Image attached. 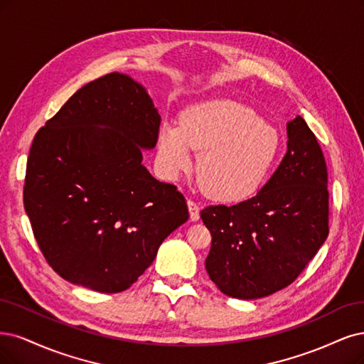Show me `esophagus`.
<instances>
[{"label":"esophagus","mask_w":364,"mask_h":364,"mask_svg":"<svg viewBox=\"0 0 364 364\" xmlns=\"http://www.w3.org/2000/svg\"><path fill=\"white\" fill-rule=\"evenodd\" d=\"M188 210H190V220L197 221L200 218V206L193 202V200H188Z\"/></svg>","instance_id":"34e87169"}]
</instances>
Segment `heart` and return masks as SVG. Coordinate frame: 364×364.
<instances>
[{"instance_id": "obj_1", "label": "heart", "mask_w": 364, "mask_h": 364, "mask_svg": "<svg viewBox=\"0 0 364 364\" xmlns=\"http://www.w3.org/2000/svg\"><path fill=\"white\" fill-rule=\"evenodd\" d=\"M279 146L277 132L253 109L214 99L186 108L181 127L162 124L158 150L170 174L193 166V150L202 152L197 161L202 190L220 202H241L265 182Z\"/></svg>"}]
</instances>
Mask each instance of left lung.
<instances>
[{
    "instance_id": "left-lung-1",
    "label": "left lung",
    "mask_w": 364,
    "mask_h": 364,
    "mask_svg": "<svg viewBox=\"0 0 364 364\" xmlns=\"http://www.w3.org/2000/svg\"><path fill=\"white\" fill-rule=\"evenodd\" d=\"M287 152L252 198L200 212L212 236L205 267L232 298L257 299L289 286L328 236V173L301 116L287 123Z\"/></svg>"
}]
</instances>
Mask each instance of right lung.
<instances>
[{
  "label": "right lung",
  "instance_id": "right-lung-1",
  "mask_svg": "<svg viewBox=\"0 0 364 364\" xmlns=\"http://www.w3.org/2000/svg\"><path fill=\"white\" fill-rule=\"evenodd\" d=\"M159 124L144 87L112 72L81 87L37 131L23 206L60 277L102 294L127 291L190 217L178 188L141 164Z\"/></svg>",
  "mask_w": 364,
  "mask_h": 364
}]
</instances>
